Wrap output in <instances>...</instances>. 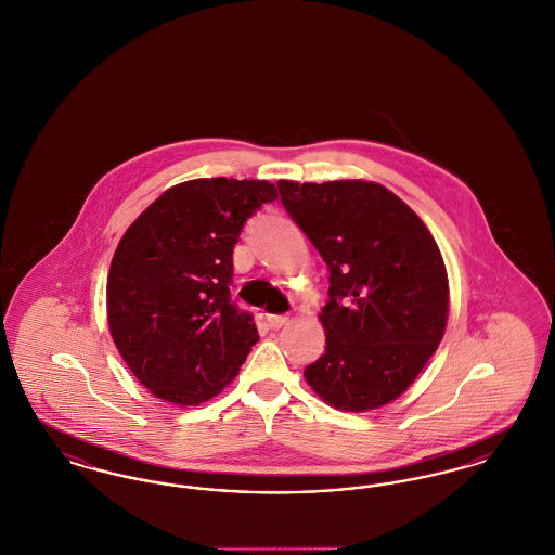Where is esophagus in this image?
I'll return each mask as SVG.
<instances>
[{
  "label": "esophagus",
  "instance_id": "obj_1",
  "mask_svg": "<svg viewBox=\"0 0 555 555\" xmlns=\"http://www.w3.org/2000/svg\"><path fill=\"white\" fill-rule=\"evenodd\" d=\"M287 322H289L287 314H270V317H268V324H270L272 328H281V326H285Z\"/></svg>",
  "mask_w": 555,
  "mask_h": 555
}]
</instances>
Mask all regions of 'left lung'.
Here are the masks:
<instances>
[{
	"mask_svg": "<svg viewBox=\"0 0 555 555\" xmlns=\"http://www.w3.org/2000/svg\"><path fill=\"white\" fill-rule=\"evenodd\" d=\"M285 210L328 268L324 353L308 385L337 410L366 412L401 396L441 344L448 270L423 220L366 181H279Z\"/></svg>",
	"mask_w": 555,
	"mask_h": 555,
	"instance_id": "8db88e82",
	"label": "left lung"
}]
</instances>
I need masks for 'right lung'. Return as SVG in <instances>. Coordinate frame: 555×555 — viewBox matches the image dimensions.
<instances>
[{
	"instance_id": "obj_1",
	"label": "right lung",
	"mask_w": 555,
	"mask_h": 555,
	"mask_svg": "<svg viewBox=\"0 0 555 555\" xmlns=\"http://www.w3.org/2000/svg\"><path fill=\"white\" fill-rule=\"evenodd\" d=\"M268 181L195 179L164 191L120 238L107 274V324L122 360L154 396L197 405L238 374L254 318L231 301L233 249Z\"/></svg>"
}]
</instances>
